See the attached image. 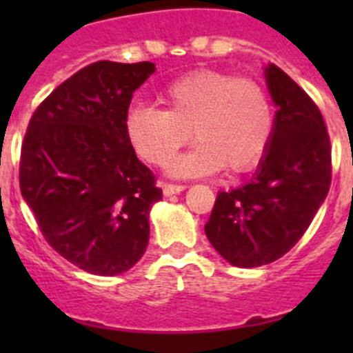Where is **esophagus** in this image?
<instances>
[{"instance_id":"34e87169","label":"esophagus","mask_w":353,"mask_h":353,"mask_svg":"<svg viewBox=\"0 0 353 353\" xmlns=\"http://www.w3.org/2000/svg\"><path fill=\"white\" fill-rule=\"evenodd\" d=\"M185 189V185L182 183H170V182H162V191H164V196H171V194H179Z\"/></svg>"}]
</instances>
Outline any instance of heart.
Segmentation results:
<instances>
[{"mask_svg": "<svg viewBox=\"0 0 353 353\" xmlns=\"http://www.w3.org/2000/svg\"><path fill=\"white\" fill-rule=\"evenodd\" d=\"M157 102L161 111L134 108L125 120L132 148L154 166L168 164L191 138L198 146L174 162L173 170L180 174L214 173L221 168L244 173L269 150L272 102L267 88L252 77L198 68L164 84Z\"/></svg>", "mask_w": 353, "mask_h": 353, "instance_id": "obj_1", "label": "heart"}]
</instances>
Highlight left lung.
Here are the masks:
<instances>
[{
    "label": "left lung",
    "mask_w": 353,
    "mask_h": 353,
    "mask_svg": "<svg viewBox=\"0 0 353 353\" xmlns=\"http://www.w3.org/2000/svg\"><path fill=\"white\" fill-rule=\"evenodd\" d=\"M277 105L274 132L251 182L219 192L205 233L235 267L272 263L297 244L332 179L330 139L314 101L277 65L265 68Z\"/></svg>",
    "instance_id": "1"
}]
</instances>
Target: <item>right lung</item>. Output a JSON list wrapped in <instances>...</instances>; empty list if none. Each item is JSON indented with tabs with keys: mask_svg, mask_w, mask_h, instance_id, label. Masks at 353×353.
<instances>
[{
	"mask_svg": "<svg viewBox=\"0 0 353 353\" xmlns=\"http://www.w3.org/2000/svg\"><path fill=\"white\" fill-rule=\"evenodd\" d=\"M154 70L150 61L86 65L40 102L24 134L19 185L40 233L97 276L141 260L150 208L162 198L125 130L132 93Z\"/></svg>",
	"mask_w": 353,
	"mask_h": 353,
	"instance_id": "add662e5",
	"label": "right lung"
}]
</instances>
